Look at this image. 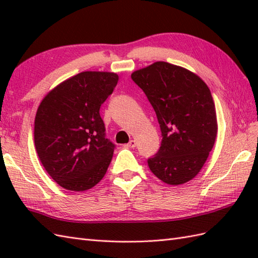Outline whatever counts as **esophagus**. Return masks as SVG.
<instances>
[{"label": "esophagus", "instance_id": "esophagus-1", "mask_svg": "<svg viewBox=\"0 0 258 258\" xmlns=\"http://www.w3.org/2000/svg\"><path fill=\"white\" fill-rule=\"evenodd\" d=\"M135 146H136V141H134V140L130 141L128 144L125 145V147H135Z\"/></svg>", "mask_w": 258, "mask_h": 258}]
</instances>
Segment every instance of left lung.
Returning a JSON list of instances; mask_svg holds the SVG:
<instances>
[{
	"instance_id": "obj_1",
	"label": "left lung",
	"mask_w": 258,
	"mask_h": 258,
	"mask_svg": "<svg viewBox=\"0 0 258 258\" xmlns=\"http://www.w3.org/2000/svg\"><path fill=\"white\" fill-rule=\"evenodd\" d=\"M154 108L162 132L156 154L147 160L152 173L169 185L194 178L215 143L217 120L211 91L196 74L167 62L132 73Z\"/></svg>"
}]
</instances>
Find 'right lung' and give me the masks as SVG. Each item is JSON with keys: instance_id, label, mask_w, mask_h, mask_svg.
<instances>
[{"instance_id": "add662e5", "label": "right lung", "mask_w": 258, "mask_h": 258, "mask_svg": "<svg viewBox=\"0 0 258 258\" xmlns=\"http://www.w3.org/2000/svg\"><path fill=\"white\" fill-rule=\"evenodd\" d=\"M118 75L82 72L43 98L34 122V143L46 172L63 188L83 191L105 175L115 145L106 139L100 108Z\"/></svg>"}]
</instances>
